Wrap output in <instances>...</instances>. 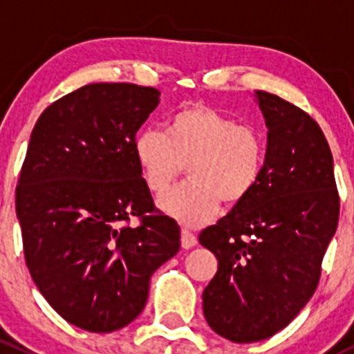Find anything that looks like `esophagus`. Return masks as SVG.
I'll use <instances>...</instances> for the list:
<instances>
[{"mask_svg":"<svg viewBox=\"0 0 354 354\" xmlns=\"http://www.w3.org/2000/svg\"><path fill=\"white\" fill-rule=\"evenodd\" d=\"M195 245H197V236H195V234H192L190 231H187V230L181 231V246H183L185 250H190V248H194Z\"/></svg>","mask_w":354,"mask_h":354,"instance_id":"esophagus-1","label":"esophagus"}]
</instances>
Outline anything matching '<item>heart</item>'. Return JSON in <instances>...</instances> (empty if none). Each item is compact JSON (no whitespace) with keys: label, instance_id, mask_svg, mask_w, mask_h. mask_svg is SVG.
Segmentation results:
<instances>
[{"label":"heart","instance_id":"heart-1","mask_svg":"<svg viewBox=\"0 0 354 354\" xmlns=\"http://www.w3.org/2000/svg\"><path fill=\"white\" fill-rule=\"evenodd\" d=\"M133 154L145 187L166 192L188 164L190 183L159 198V209L187 227L210 223L221 202L236 207L262 176L266 142L250 127L205 104H192L169 118L167 135L154 128L138 131Z\"/></svg>","mask_w":354,"mask_h":354}]
</instances>
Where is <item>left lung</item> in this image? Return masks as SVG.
I'll list each match as a JSON object with an SVG mask.
<instances>
[{"label":"left lung","mask_w":354,"mask_h":354,"mask_svg":"<svg viewBox=\"0 0 354 354\" xmlns=\"http://www.w3.org/2000/svg\"><path fill=\"white\" fill-rule=\"evenodd\" d=\"M253 97L269 130L262 176L243 203L198 236L219 262L203 289V317L233 342L270 337L301 312L339 221L324 131L277 95Z\"/></svg>","instance_id":"obj_1"}]
</instances>
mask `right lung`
<instances>
[{"label": "right lung", "mask_w": 354, "mask_h": 354, "mask_svg": "<svg viewBox=\"0 0 354 354\" xmlns=\"http://www.w3.org/2000/svg\"><path fill=\"white\" fill-rule=\"evenodd\" d=\"M160 92L91 84L39 116L15 209L32 281L73 326L113 332L144 310L151 276L180 250V226L156 216L133 154ZM140 216L142 224L126 223Z\"/></svg>", "instance_id": "1"}]
</instances>
